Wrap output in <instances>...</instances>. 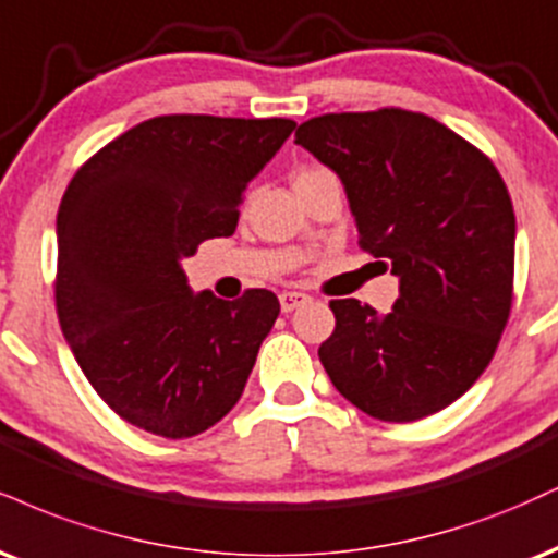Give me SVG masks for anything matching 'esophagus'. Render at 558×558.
I'll return each instance as SVG.
<instances>
[{"label": "esophagus", "instance_id": "esophagus-1", "mask_svg": "<svg viewBox=\"0 0 558 558\" xmlns=\"http://www.w3.org/2000/svg\"><path fill=\"white\" fill-rule=\"evenodd\" d=\"M278 299H280V308H283V312H293V308L304 306L308 301L306 293H301V291H283Z\"/></svg>", "mask_w": 558, "mask_h": 558}]
</instances>
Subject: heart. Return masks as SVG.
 Segmentation results:
<instances>
[{
  "mask_svg": "<svg viewBox=\"0 0 558 558\" xmlns=\"http://www.w3.org/2000/svg\"><path fill=\"white\" fill-rule=\"evenodd\" d=\"M332 171H327V169H322V166H306V169H301L299 173H296V179L293 181H306V179H317V177H330Z\"/></svg>",
  "mask_w": 558,
  "mask_h": 558,
  "instance_id": "b5f03b06",
  "label": "heart"
}]
</instances>
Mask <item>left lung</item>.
<instances>
[{"label": "left lung", "instance_id": "8db88e82", "mask_svg": "<svg viewBox=\"0 0 558 558\" xmlns=\"http://www.w3.org/2000/svg\"><path fill=\"white\" fill-rule=\"evenodd\" d=\"M296 143L338 173L359 246L400 278L392 312L335 299L319 361L372 418H426L492 364L514 296V207L492 158L405 109L322 113Z\"/></svg>", "mask_w": 558, "mask_h": 558}]
</instances>
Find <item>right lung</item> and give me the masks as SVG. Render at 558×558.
<instances>
[{
  "label": "right lung",
  "instance_id": "right-lung-1",
  "mask_svg": "<svg viewBox=\"0 0 558 558\" xmlns=\"http://www.w3.org/2000/svg\"><path fill=\"white\" fill-rule=\"evenodd\" d=\"M296 122L169 113L80 166L57 215L53 301L100 400L126 424L186 439L236 405L278 296H194L181 259L231 236L250 181Z\"/></svg>",
  "mask_w": 558,
  "mask_h": 558
}]
</instances>
